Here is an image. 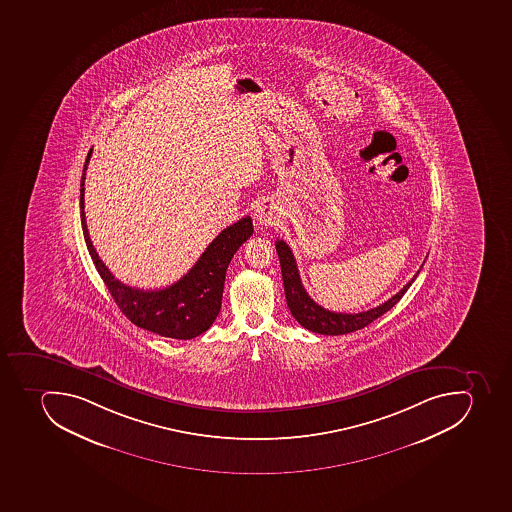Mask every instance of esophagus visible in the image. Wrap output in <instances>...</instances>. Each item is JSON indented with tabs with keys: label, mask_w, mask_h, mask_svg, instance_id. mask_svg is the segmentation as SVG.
<instances>
[{
	"label": "esophagus",
	"mask_w": 512,
	"mask_h": 512,
	"mask_svg": "<svg viewBox=\"0 0 512 512\" xmlns=\"http://www.w3.org/2000/svg\"><path fill=\"white\" fill-rule=\"evenodd\" d=\"M254 217L261 225H275L279 222V212L275 209L274 204L267 199H262L254 207Z\"/></svg>",
	"instance_id": "obj_1"
}]
</instances>
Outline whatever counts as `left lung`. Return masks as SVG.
I'll return each mask as SVG.
<instances>
[{
    "label": "left lung",
    "mask_w": 512,
    "mask_h": 512,
    "mask_svg": "<svg viewBox=\"0 0 512 512\" xmlns=\"http://www.w3.org/2000/svg\"><path fill=\"white\" fill-rule=\"evenodd\" d=\"M275 250L279 254L285 298H287L290 313L293 314V318L297 319L301 326L308 329V331L316 332V334L340 335L363 329V327L373 323L374 319H378L379 316H383L384 313L391 310L392 306L404 297L405 292L413 284V280L417 279V275L420 274V271H418L399 293L384 301L383 305L376 306L373 310L353 314L335 313V311H329L323 306H319L306 293L305 287L301 284L300 274H298L297 261L293 258L292 250L288 248L287 243L284 240L275 241ZM423 264H421V267H423Z\"/></svg>",
    "instance_id": "obj_1"
}]
</instances>
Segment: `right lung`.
<instances>
[{
	"label": "right lung",
	"instance_id": "add662e5",
	"mask_svg": "<svg viewBox=\"0 0 512 512\" xmlns=\"http://www.w3.org/2000/svg\"><path fill=\"white\" fill-rule=\"evenodd\" d=\"M92 149L87 154L81 178V224L87 250L94 261L95 269L112 293L113 300L126 318L141 329L168 339L189 340L206 332L214 323L222 305L225 274L243 243L253 235L251 217H243L237 224L224 228L207 246L201 258L175 284L159 290H142L128 287L113 277L92 245L87 232L84 214V181L91 160Z\"/></svg>",
	"mask_w": 512,
	"mask_h": 512
}]
</instances>
